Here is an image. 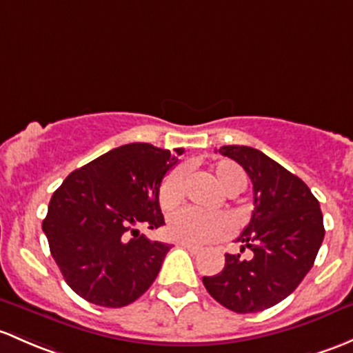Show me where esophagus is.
Masks as SVG:
<instances>
[{"mask_svg":"<svg viewBox=\"0 0 353 353\" xmlns=\"http://www.w3.org/2000/svg\"><path fill=\"white\" fill-rule=\"evenodd\" d=\"M179 245L183 248H186V250L192 252V254H198V252L201 250V247H199V245H192V243H188V242H179Z\"/></svg>","mask_w":353,"mask_h":353,"instance_id":"1","label":"esophagus"}]
</instances>
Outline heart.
<instances>
[{
    "label": "heart",
    "mask_w": 353,
    "mask_h": 353,
    "mask_svg": "<svg viewBox=\"0 0 353 353\" xmlns=\"http://www.w3.org/2000/svg\"><path fill=\"white\" fill-rule=\"evenodd\" d=\"M213 176L216 183L230 196L239 194L245 189V176L239 167L230 162H220L213 167ZM186 186V170L183 167L170 170L162 181L159 191V201L162 208H174L184 198ZM230 221L218 213H203L194 208H183L174 211L167 221V233L177 242L203 245L220 240L228 233Z\"/></svg>",
    "instance_id": "heart-1"
}]
</instances>
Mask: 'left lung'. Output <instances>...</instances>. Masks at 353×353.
Instances as JSON below:
<instances>
[{"label":"left lung","mask_w":353,"mask_h":353,"mask_svg":"<svg viewBox=\"0 0 353 353\" xmlns=\"http://www.w3.org/2000/svg\"><path fill=\"white\" fill-rule=\"evenodd\" d=\"M218 152L239 162L254 186V211L236 239L254 257L226 254L223 270L203 284L228 310L257 313L288 298L310 272L325 236L323 214L310 188L257 148Z\"/></svg>","instance_id":"left-lung-1"}]
</instances>
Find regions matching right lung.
I'll return each mask as SVG.
<instances>
[{"label": "right lung", "instance_id": "1", "mask_svg": "<svg viewBox=\"0 0 353 353\" xmlns=\"http://www.w3.org/2000/svg\"><path fill=\"white\" fill-rule=\"evenodd\" d=\"M176 162L164 148L128 143L70 172L54 192L42 230L76 294L121 307L150 288L170 245L152 242L140 228L164 225L159 191Z\"/></svg>", "mask_w": 353, "mask_h": 353}]
</instances>
